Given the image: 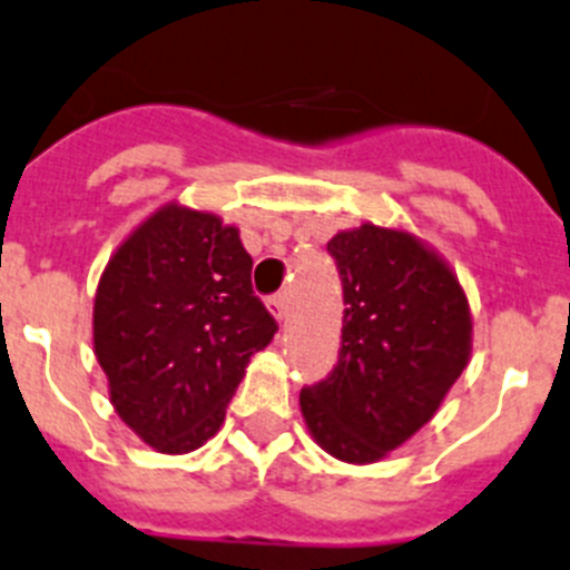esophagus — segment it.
<instances>
[{"instance_id":"1","label":"esophagus","mask_w":570,"mask_h":570,"mask_svg":"<svg viewBox=\"0 0 570 570\" xmlns=\"http://www.w3.org/2000/svg\"><path fill=\"white\" fill-rule=\"evenodd\" d=\"M267 309H269V315L275 317V321H284L286 312H289V297H286V295H273L267 301Z\"/></svg>"}]
</instances>
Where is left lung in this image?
Here are the masks:
<instances>
[{
    "instance_id": "obj_1",
    "label": "left lung",
    "mask_w": 570,
    "mask_h": 570,
    "mask_svg": "<svg viewBox=\"0 0 570 570\" xmlns=\"http://www.w3.org/2000/svg\"><path fill=\"white\" fill-rule=\"evenodd\" d=\"M343 278L332 374L301 391L312 439L345 464H374L424 428L472 354L464 286L430 244L365 225L328 242Z\"/></svg>"
}]
</instances>
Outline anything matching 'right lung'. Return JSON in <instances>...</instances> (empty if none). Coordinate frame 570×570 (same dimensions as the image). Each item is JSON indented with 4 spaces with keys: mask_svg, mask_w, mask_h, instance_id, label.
I'll return each instance as SVG.
<instances>
[{
    "mask_svg": "<svg viewBox=\"0 0 570 570\" xmlns=\"http://www.w3.org/2000/svg\"><path fill=\"white\" fill-rule=\"evenodd\" d=\"M238 227L179 202L157 207L106 264L92 309L109 399L157 453L219 433L249 357L275 337Z\"/></svg>",
    "mask_w": 570,
    "mask_h": 570,
    "instance_id": "1",
    "label": "right lung"
}]
</instances>
